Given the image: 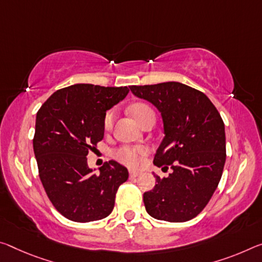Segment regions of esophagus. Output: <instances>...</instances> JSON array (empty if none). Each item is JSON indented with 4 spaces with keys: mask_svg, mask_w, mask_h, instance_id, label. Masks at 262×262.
I'll return each instance as SVG.
<instances>
[{
    "mask_svg": "<svg viewBox=\"0 0 262 262\" xmlns=\"http://www.w3.org/2000/svg\"><path fill=\"white\" fill-rule=\"evenodd\" d=\"M141 173H142V172L136 171V170H130V171H129V177L130 178H136V177H139Z\"/></svg>",
    "mask_w": 262,
    "mask_h": 262,
    "instance_id": "34e87169",
    "label": "esophagus"
}]
</instances>
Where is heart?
Segmentation results:
<instances>
[{
	"mask_svg": "<svg viewBox=\"0 0 262 262\" xmlns=\"http://www.w3.org/2000/svg\"><path fill=\"white\" fill-rule=\"evenodd\" d=\"M132 114L136 119V121L139 123L142 121V120L146 118L148 114L154 113L150 107L144 105V103H136L132 107ZM114 120V113L113 112H108L105 116V121H103V126H105V129H110L113 124ZM146 154V149L141 147H122L120 148L119 150H116L114 156L115 159L121 162V163L128 165V167L136 168L141 165L142 163V159L141 156Z\"/></svg>",
	"mask_w": 262,
	"mask_h": 262,
	"instance_id": "1",
	"label": "heart"
}]
</instances>
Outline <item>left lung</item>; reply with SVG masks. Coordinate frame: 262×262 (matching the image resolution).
Returning a JSON list of instances; mask_svg holds the SVG:
<instances>
[{
	"label": "left lung",
	"instance_id": "8db88e82",
	"mask_svg": "<svg viewBox=\"0 0 262 262\" xmlns=\"http://www.w3.org/2000/svg\"><path fill=\"white\" fill-rule=\"evenodd\" d=\"M135 97L156 107L164 138L154 164L172 172L143 193L152 218L183 223L202 212L221 181L226 160L225 126L214 105L201 91L176 81L130 86Z\"/></svg>",
	"mask_w": 262,
	"mask_h": 262
}]
</instances>
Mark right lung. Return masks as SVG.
Returning <instances> with one entry per match:
<instances>
[{"label":"right lung","instance_id":"add662e5","mask_svg":"<svg viewBox=\"0 0 262 262\" xmlns=\"http://www.w3.org/2000/svg\"><path fill=\"white\" fill-rule=\"evenodd\" d=\"M129 92L124 87L76 84L58 90L36 115L34 152L39 178L53 206L72 222L89 223L110 215L128 170L106 162L95 173L87 154L105 134L106 112Z\"/></svg>","mask_w":262,"mask_h":262}]
</instances>
